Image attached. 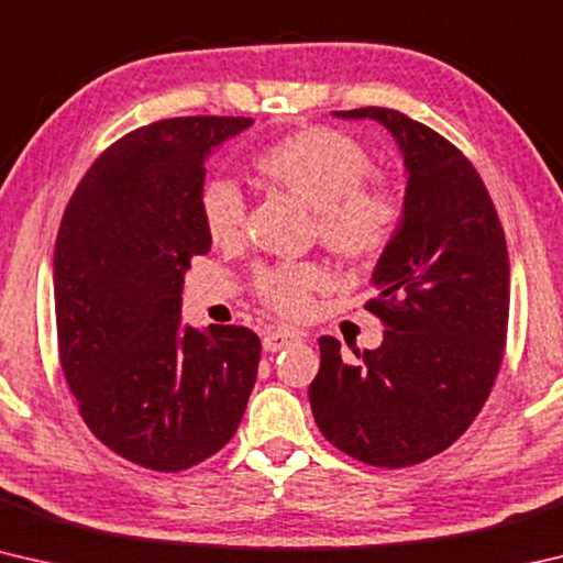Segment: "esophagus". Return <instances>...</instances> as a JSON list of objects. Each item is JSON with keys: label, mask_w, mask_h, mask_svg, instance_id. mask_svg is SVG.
<instances>
[{"label": "esophagus", "mask_w": 563, "mask_h": 563, "mask_svg": "<svg viewBox=\"0 0 563 563\" xmlns=\"http://www.w3.org/2000/svg\"><path fill=\"white\" fill-rule=\"evenodd\" d=\"M292 342H298V335L295 332H288V330H268L263 335V350L265 352H278L283 347L292 345Z\"/></svg>", "instance_id": "esophagus-1"}]
</instances>
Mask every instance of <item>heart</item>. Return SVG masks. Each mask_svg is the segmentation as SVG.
I'll return each instance as SVG.
<instances>
[{"label": "heart", "mask_w": 563, "mask_h": 563, "mask_svg": "<svg viewBox=\"0 0 563 563\" xmlns=\"http://www.w3.org/2000/svg\"><path fill=\"white\" fill-rule=\"evenodd\" d=\"M369 166L355 139L328 126L295 129L253 158L255 176L312 208L320 241L347 261L379 258L399 231V206L365 184ZM198 216L216 245L235 243L245 223L241 190L231 180H208L198 196ZM325 283L318 265H278L258 275V292L283 316H302L310 295Z\"/></svg>", "instance_id": "1"}]
</instances>
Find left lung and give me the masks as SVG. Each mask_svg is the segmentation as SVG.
Returning a JSON list of instances; mask_svg holds the SVG:
<instances>
[{
    "mask_svg": "<svg viewBox=\"0 0 563 563\" xmlns=\"http://www.w3.org/2000/svg\"><path fill=\"white\" fill-rule=\"evenodd\" d=\"M332 113L393 133L407 190L365 305L383 320V345L347 365L340 342L320 338L310 407L340 452L399 470L444 452L487 402L507 345V241L484 180L440 133L395 109Z\"/></svg>",
    "mask_w": 563,
    "mask_h": 563,
    "instance_id": "obj_1",
    "label": "left lung"
}]
</instances>
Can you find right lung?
I'll return each instance as SVG.
<instances>
[{
    "mask_svg": "<svg viewBox=\"0 0 563 563\" xmlns=\"http://www.w3.org/2000/svg\"><path fill=\"white\" fill-rule=\"evenodd\" d=\"M245 117L164 119L93 161L54 247L59 362L99 442L154 472H180L231 442L258 377L241 325H180L184 275L211 251L198 216L206 158Z\"/></svg>",
    "mask_w": 563,
    "mask_h": 563,
    "instance_id": "1",
    "label": "right lung"
}]
</instances>
